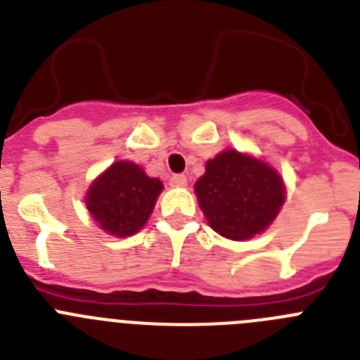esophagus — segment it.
<instances>
[{"instance_id": "34e87169", "label": "esophagus", "mask_w": 360, "mask_h": 360, "mask_svg": "<svg viewBox=\"0 0 360 360\" xmlns=\"http://www.w3.org/2000/svg\"><path fill=\"white\" fill-rule=\"evenodd\" d=\"M169 184L173 187H184L187 184L186 174H173V176L169 178Z\"/></svg>"}]
</instances>
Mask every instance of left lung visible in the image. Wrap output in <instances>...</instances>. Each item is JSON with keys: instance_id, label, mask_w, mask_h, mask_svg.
<instances>
[{"instance_id": "8db88e82", "label": "left lung", "mask_w": 360, "mask_h": 360, "mask_svg": "<svg viewBox=\"0 0 360 360\" xmlns=\"http://www.w3.org/2000/svg\"><path fill=\"white\" fill-rule=\"evenodd\" d=\"M195 191L209 225L236 241L265 231L285 202L279 174L265 162L234 149L207 162Z\"/></svg>"}]
</instances>
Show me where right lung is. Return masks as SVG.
<instances>
[{
  "label": "right lung",
  "mask_w": 360,
  "mask_h": 360,
  "mask_svg": "<svg viewBox=\"0 0 360 360\" xmlns=\"http://www.w3.org/2000/svg\"><path fill=\"white\" fill-rule=\"evenodd\" d=\"M162 191L158 178H149L133 162H115L91 184L86 207L113 236H131L151 216Z\"/></svg>",
  "instance_id": "add662e5"
}]
</instances>
